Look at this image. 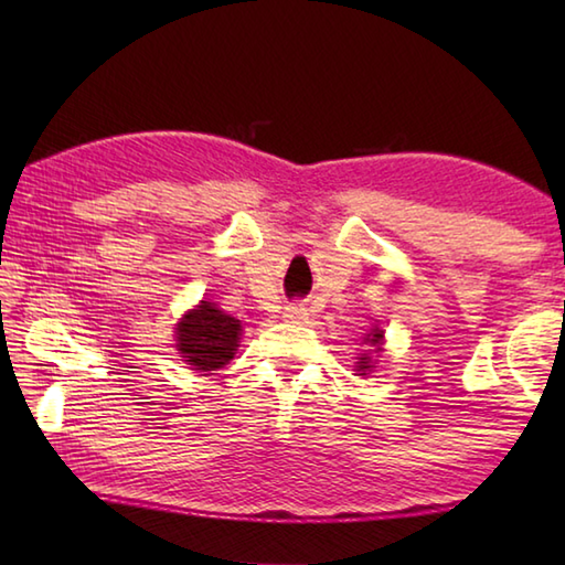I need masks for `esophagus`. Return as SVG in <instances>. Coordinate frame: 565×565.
Segmentation results:
<instances>
[{
  "label": "esophagus",
  "instance_id": "esophagus-1",
  "mask_svg": "<svg viewBox=\"0 0 565 565\" xmlns=\"http://www.w3.org/2000/svg\"><path fill=\"white\" fill-rule=\"evenodd\" d=\"M286 318L289 320H301V318H306V308H298V306H291V308H286Z\"/></svg>",
  "mask_w": 565,
  "mask_h": 565
}]
</instances>
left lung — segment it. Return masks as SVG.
<instances>
[{"label": "left lung", "instance_id": "8db88e82", "mask_svg": "<svg viewBox=\"0 0 565 565\" xmlns=\"http://www.w3.org/2000/svg\"><path fill=\"white\" fill-rule=\"evenodd\" d=\"M381 338H383V332L381 330H374V332H371L369 334V338H366V342H371V344H374V347H379L381 344ZM359 371H369L371 369V362H369V356L364 354V356H359Z\"/></svg>", "mask_w": 565, "mask_h": 565}]
</instances>
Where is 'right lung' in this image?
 <instances>
[{
  "label": "right lung",
  "instance_id": "add662e5",
  "mask_svg": "<svg viewBox=\"0 0 565 565\" xmlns=\"http://www.w3.org/2000/svg\"><path fill=\"white\" fill-rule=\"evenodd\" d=\"M239 340V320L209 301L184 316L177 328V347L196 371H215L231 362Z\"/></svg>",
  "mask_w": 565,
  "mask_h": 565
}]
</instances>
